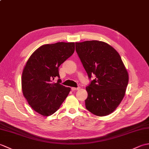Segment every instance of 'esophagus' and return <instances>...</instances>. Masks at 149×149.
Returning a JSON list of instances; mask_svg holds the SVG:
<instances>
[{
    "instance_id": "34e87169",
    "label": "esophagus",
    "mask_w": 149,
    "mask_h": 149,
    "mask_svg": "<svg viewBox=\"0 0 149 149\" xmlns=\"http://www.w3.org/2000/svg\"><path fill=\"white\" fill-rule=\"evenodd\" d=\"M71 90H72V91H76V90H79V88H74V87H72V88H71Z\"/></svg>"
}]
</instances>
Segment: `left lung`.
Segmentation results:
<instances>
[{
    "mask_svg": "<svg viewBox=\"0 0 149 149\" xmlns=\"http://www.w3.org/2000/svg\"><path fill=\"white\" fill-rule=\"evenodd\" d=\"M75 50L89 79L86 108L104 116L113 113L124 97L129 74L121 57L109 44L97 40L75 43Z\"/></svg>",
    "mask_w": 149,
    "mask_h": 149,
    "instance_id": "obj_1",
    "label": "left lung"
}]
</instances>
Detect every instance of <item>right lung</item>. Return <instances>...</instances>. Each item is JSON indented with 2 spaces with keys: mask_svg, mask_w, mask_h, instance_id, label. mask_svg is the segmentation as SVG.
I'll return each mask as SVG.
<instances>
[{
  "mask_svg": "<svg viewBox=\"0 0 149 149\" xmlns=\"http://www.w3.org/2000/svg\"><path fill=\"white\" fill-rule=\"evenodd\" d=\"M74 42H58L39 47L27 60L22 75V89L30 106L40 115L54 113L68 96L70 88L52 80L59 78V67L74 52Z\"/></svg>",
  "mask_w": 149,
  "mask_h": 149,
  "instance_id": "1",
  "label": "right lung"
}]
</instances>
